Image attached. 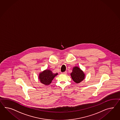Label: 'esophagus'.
<instances>
[{"label":"esophagus","mask_w":120,"mask_h":120,"mask_svg":"<svg viewBox=\"0 0 120 120\" xmlns=\"http://www.w3.org/2000/svg\"><path fill=\"white\" fill-rule=\"evenodd\" d=\"M61 74H67V71H65L64 72H62V73H61Z\"/></svg>","instance_id":"esophagus-1"}]
</instances>
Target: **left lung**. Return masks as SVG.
I'll list each match as a JSON object with an SVG mask.
<instances>
[{
	"label": "left lung",
	"instance_id": "obj_1",
	"mask_svg": "<svg viewBox=\"0 0 120 120\" xmlns=\"http://www.w3.org/2000/svg\"><path fill=\"white\" fill-rule=\"evenodd\" d=\"M71 75L72 80L77 83L81 82L85 78V74L83 72L80 68L76 66L73 68Z\"/></svg>",
	"mask_w": 120,
	"mask_h": 120
}]
</instances>
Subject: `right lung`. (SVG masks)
Returning <instances> with one entry per match:
<instances>
[{
    "label": "right lung",
    "mask_w": 120,
    "mask_h": 120,
    "mask_svg": "<svg viewBox=\"0 0 120 120\" xmlns=\"http://www.w3.org/2000/svg\"><path fill=\"white\" fill-rule=\"evenodd\" d=\"M57 74L58 73H53L52 71L46 69L39 74V79L40 80V82L43 84L48 85Z\"/></svg>",
    "instance_id": "1"
}]
</instances>
